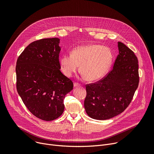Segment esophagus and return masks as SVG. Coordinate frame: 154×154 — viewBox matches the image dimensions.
I'll list each match as a JSON object with an SVG mask.
<instances>
[{
  "label": "esophagus",
  "mask_w": 154,
  "mask_h": 154,
  "mask_svg": "<svg viewBox=\"0 0 154 154\" xmlns=\"http://www.w3.org/2000/svg\"><path fill=\"white\" fill-rule=\"evenodd\" d=\"M74 87H80V84L77 83V82H75L74 83Z\"/></svg>",
  "instance_id": "esophagus-1"
}]
</instances>
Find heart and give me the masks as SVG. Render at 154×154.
Returning <instances> with one entry per match:
<instances>
[{
  "label": "heart",
  "mask_w": 154,
  "mask_h": 154,
  "mask_svg": "<svg viewBox=\"0 0 154 154\" xmlns=\"http://www.w3.org/2000/svg\"><path fill=\"white\" fill-rule=\"evenodd\" d=\"M113 54L110 48L91 44L75 47L71 55H63L59 63L63 74L71 77L80 66V72L86 80L95 82L105 76L112 62Z\"/></svg>",
  "instance_id": "obj_1"
}]
</instances>
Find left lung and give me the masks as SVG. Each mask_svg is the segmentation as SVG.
I'll return each mask as SVG.
<instances>
[{
	"label": "left lung",
	"mask_w": 154,
	"mask_h": 154,
	"mask_svg": "<svg viewBox=\"0 0 154 154\" xmlns=\"http://www.w3.org/2000/svg\"><path fill=\"white\" fill-rule=\"evenodd\" d=\"M119 55L113 69L98 82L87 85L84 108L96 120H107L121 114L128 106L139 85L138 60L134 52L118 42Z\"/></svg>",
	"instance_id": "obj_1"
}]
</instances>
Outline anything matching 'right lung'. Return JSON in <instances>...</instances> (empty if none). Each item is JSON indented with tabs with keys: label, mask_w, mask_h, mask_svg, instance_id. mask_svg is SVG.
Instances as JSON below:
<instances>
[{
	"label": "right lung",
	"mask_w": 154,
	"mask_h": 154,
	"mask_svg": "<svg viewBox=\"0 0 154 154\" xmlns=\"http://www.w3.org/2000/svg\"><path fill=\"white\" fill-rule=\"evenodd\" d=\"M59 38H43L30 44L16 65L17 90L23 103L37 118L51 121L64 110L63 99L73 83L60 72Z\"/></svg>",
	"instance_id": "obj_1"
}]
</instances>
